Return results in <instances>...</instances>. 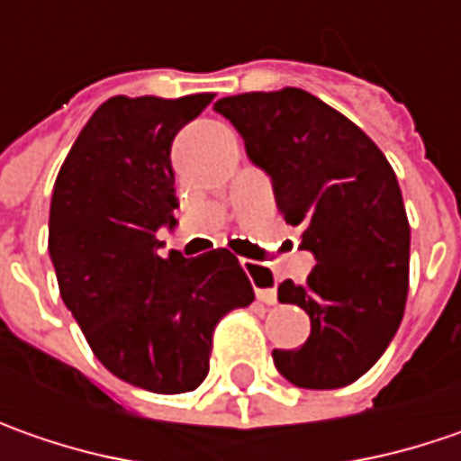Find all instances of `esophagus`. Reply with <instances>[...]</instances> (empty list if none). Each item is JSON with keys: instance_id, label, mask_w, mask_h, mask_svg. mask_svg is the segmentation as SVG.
Instances as JSON below:
<instances>
[{"instance_id": "1", "label": "esophagus", "mask_w": 461, "mask_h": 461, "mask_svg": "<svg viewBox=\"0 0 461 461\" xmlns=\"http://www.w3.org/2000/svg\"><path fill=\"white\" fill-rule=\"evenodd\" d=\"M242 266H245V270L252 276V281H258V289H255L258 299H260L263 304H276V302H278V291H276L273 281L268 278V270L260 268V266H255V263H250V260H245Z\"/></svg>"}]
</instances>
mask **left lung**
Wrapping results in <instances>:
<instances>
[{"label":"left lung","instance_id":"1","mask_svg":"<svg viewBox=\"0 0 461 461\" xmlns=\"http://www.w3.org/2000/svg\"><path fill=\"white\" fill-rule=\"evenodd\" d=\"M252 165L268 172L286 224L317 260L278 299L310 314L302 348L273 350L276 369L304 390H338L379 361L402 322L411 224L387 157L343 113L310 92L221 97Z\"/></svg>","mask_w":461,"mask_h":461}]
</instances>
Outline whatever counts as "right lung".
Masks as SVG:
<instances>
[{
	"label": "right lung",
	"mask_w": 461,
	"mask_h": 461,
	"mask_svg": "<svg viewBox=\"0 0 461 461\" xmlns=\"http://www.w3.org/2000/svg\"><path fill=\"white\" fill-rule=\"evenodd\" d=\"M211 100L111 97L77 136L50 198L49 252L67 310L105 369L157 394L195 390L213 328L255 299L224 248L157 255V230L177 224L172 139Z\"/></svg>",
	"instance_id": "1"
}]
</instances>
